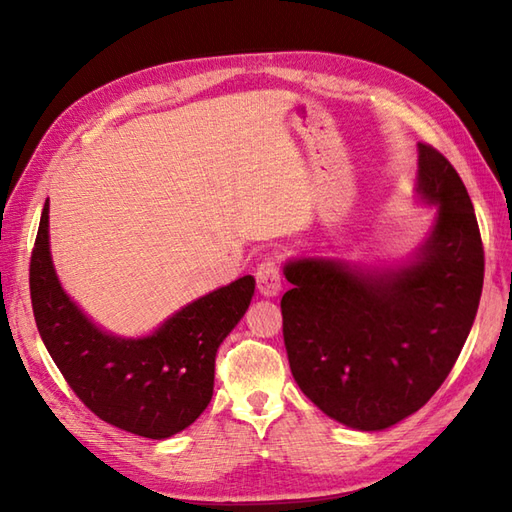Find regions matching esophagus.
Returning <instances> with one entry per match:
<instances>
[{
  "mask_svg": "<svg viewBox=\"0 0 512 512\" xmlns=\"http://www.w3.org/2000/svg\"><path fill=\"white\" fill-rule=\"evenodd\" d=\"M255 281L257 290L262 292L264 297H275L281 290V268L275 257H266L262 264L255 270Z\"/></svg>",
  "mask_w": 512,
  "mask_h": 512,
  "instance_id": "1",
  "label": "esophagus"
}]
</instances>
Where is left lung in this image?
<instances>
[{"label": "left lung", "instance_id": "obj_1", "mask_svg": "<svg viewBox=\"0 0 512 512\" xmlns=\"http://www.w3.org/2000/svg\"><path fill=\"white\" fill-rule=\"evenodd\" d=\"M418 191L440 204L416 264L361 273L330 259L284 268L281 297L292 376L330 418L380 431L436 394L471 332L484 284V246L458 171L418 145Z\"/></svg>", "mask_w": 512, "mask_h": 512}]
</instances>
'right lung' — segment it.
I'll return each instance as SVG.
<instances>
[{
  "label": "right lung",
  "instance_id": "right-lung-1",
  "mask_svg": "<svg viewBox=\"0 0 512 512\" xmlns=\"http://www.w3.org/2000/svg\"><path fill=\"white\" fill-rule=\"evenodd\" d=\"M255 292L246 275L189 303L147 339H116L92 325L54 275L48 202L30 255V301L41 341L94 416L162 440L198 420L213 396L215 354Z\"/></svg>",
  "mask_w": 512,
  "mask_h": 512
}]
</instances>
